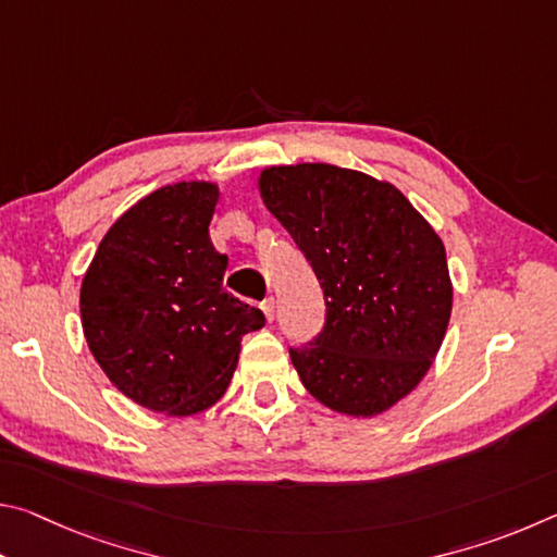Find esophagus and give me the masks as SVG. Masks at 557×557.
<instances>
[{"mask_svg":"<svg viewBox=\"0 0 557 557\" xmlns=\"http://www.w3.org/2000/svg\"><path fill=\"white\" fill-rule=\"evenodd\" d=\"M262 312H265L268 322H272V319H275V297H268L265 301H262Z\"/></svg>","mask_w":557,"mask_h":557,"instance_id":"1","label":"esophagus"}]
</instances>
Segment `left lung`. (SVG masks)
Instances as JSON below:
<instances>
[{"label":"left lung","mask_w":557,"mask_h":557,"mask_svg":"<svg viewBox=\"0 0 557 557\" xmlns=\"http://www.w3.org/2000/svg\"><path fill=\"white\" fill-rule=\"evenodd\" d=\"M260 196L324 292V326L289 348L326 408L373 418L430 371L451 314L445 245L388 182L334 164L270 166Z\"/></svg>","instance_id":"obj_1"}]
</instances>
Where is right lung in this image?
I'll use <instances>...</instances> for the list:
<instances>
[{
    "instance_id": "add662e5",
    "label": "right lung",
    "mask_w": 557,
    "mask_h": 557,
    "mask_svg": "<svg viewBox=\"0 0 557 557\" xmlns=\"http://www.w3.org/2000/svg\"><path fill=\"white\" fill-rule=\"evenodd\" d=\"M219 186L182 182L112 223L83 277V334L117 391L143 408L194 414L221 398L240 342L265 314L223 289L228 256L209 223Z\"/></svg>"
}]
</instances>
